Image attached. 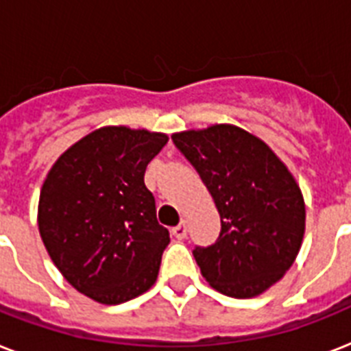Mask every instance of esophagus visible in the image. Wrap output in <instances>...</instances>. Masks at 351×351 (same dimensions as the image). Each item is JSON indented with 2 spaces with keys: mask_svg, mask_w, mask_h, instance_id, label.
<instances>
[{
  "mask_svg": "<svg viewBox=\"0 0 351 351\" xmlns=\"http://www.w3.org/2000/svg\"><path fill=\"white\" fill-rule=\"evenodd\" d=\"M171 233H173V237H175V239H178V240L186 239V234H187L186 222H180L178 226H175V228L171 230Z\"/></svg>",
  "mask_w": 351,
  "mask_h": 351,
  "instance_id": "esophagus-1",
  "label": "esophagus"
}]
</instances>
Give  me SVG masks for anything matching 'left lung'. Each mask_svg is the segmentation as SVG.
<instances>
[{
	"label": "left lung",
	"instance_id": "1",
	"mask_svg": "<svg viewBox=\"0 0 351 351\" xmlns=\"http://www.w3.org/2000/svg\"><path fill=\"white\" fill-rule=\"evenodd\" d=\"M171 138L220 213L217 242L193 250L204 278L234 299L264 293L291 267L304 237V198L293 175L261 138L237 125Z\"/></svg>",
	"mask_w": 351,
	"mask_h": 351
}]
</instances>
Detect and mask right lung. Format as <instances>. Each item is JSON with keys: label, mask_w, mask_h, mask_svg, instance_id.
<instances>
[{"label": "right lung", "mask_w": 351, "mask_h": 351, "mask_svg": "<svg viewBox=\"0 0 351 351\" xmlns=\"http://www.w3.org/2000/svg\"><path fill=\"white\" fill-rule=\"evenodd\" d=\"M164 132L101 127L65 151L40 193L38 226L54 266L100 304H121L158 277L169 231L156 220L145 167Z\"/></svg>", "instance_id": "add662e5"}]
</instances>
